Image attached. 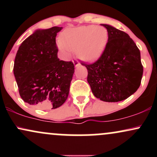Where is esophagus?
<instances>
[{
    "mask_svg": "<svg viewBox=\"0 0 157 157\" xmlns=\"http://www.w3.org/2000/svg\"><path fill=\"white\" fill-rule=\"evenodd\" d=\"M73 63H74V65H75V67H77V66H80V63H79V61L77 60H73Z\"/></svg>",
    "mask_w": 157,
    "mask_h": 157,
    "instance_id": "34e87169",
    "label": "esophagus"
}]
</instances>
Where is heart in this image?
Listing matches in <instances>:
<instances>
[{"mask_svg":"<svg viewBox=\"0 0 157 157\" xmlns=\"http://www.w3.org/2000/svg\"><path fill=\"white\" fill-rule=\"evenodd\" d=\"M108 39L109 35L105 27L89 25L64 31L57 46L66 57L69 56L71 51L77 52L81 60L91 62L102 55Z\"/></svg>","mask_w":157,"mask_h":157,"instance_id":"1","label":"heart"}]
</instances>
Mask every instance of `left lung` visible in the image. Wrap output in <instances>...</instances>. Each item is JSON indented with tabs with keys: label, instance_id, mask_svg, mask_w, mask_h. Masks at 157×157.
<instances>
[{
	"label": "left lung",
	"instance_id": "1",
	"mask_svg": "<svg viewBox=\"0 0 157 157\" xmlns=\"http://www.w3.org/2000/svg\"><path fill=\"white\" fill-rule=\"evenodd\" d=\"M107 46L92 64L82 63L88 70L87 80L93 94L104 102L122 101L140 87L143 74L140 52L125 32L108 24Z\"/></svg>",
	"mask_w": 157,
	"mask_h": 157
}]
</instances>
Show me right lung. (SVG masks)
Returning <instances> with one entry per match:
<instances>
[{
	"label": "right lung",
	"mask_w": 157,
	"mask_h": 157,
	"mask_svg": "<svg viewBox=\"0 0 157 157\" xmlns=\"http://www.w3.org/2000/svg\"><path fill=\"white\" fill-rule=\"evenodd\" d=\"M62 29L36 30L16 54L13 71L20 96L37 109H57L68 98L75 66L57 57L56 36Z\"/></svg>",
	"instance_id": "obj_1"
}]
</instances>
